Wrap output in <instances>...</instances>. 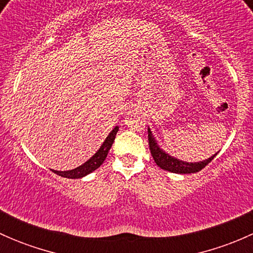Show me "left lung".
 <instances>
[{
    "instance_id": "1",
    "label": "left lung",
    "mask_w": 253,
    "mask_h": 253,
    "mask_svg": "<svg viewBox=\"0 0 253 253\" xmlns=\"http://www.w3.org/2000/svg\"><path fill=\"white\" fill-rule=\"evenodd\" d=\"M148 142H149V149L150 153H152V157L154 162L157 163L158 167L170 172H175V174H191V172L201 171L216 155L214 154L213 157L200 163H186L182 162V160H178L174 157H170L169 154H167V153L160 149L149 128H148Z\"/></svg>"
}]
</instances>
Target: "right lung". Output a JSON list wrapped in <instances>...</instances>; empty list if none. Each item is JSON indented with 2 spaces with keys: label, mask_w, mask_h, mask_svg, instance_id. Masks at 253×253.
I'll return each instance as SVG.
<instances>
[{
  "label": "right lung",
  "mask_w": 253,
  "mask_h": 253,
  "mask_svg": "<svg viewBox=\"0 0 253 253\" xmlns=\"http://www.w3.org/2000/svg\"><path fill=\"white\" fill-rule=\"evenodd\" d=\"M117 131H119V127H115L114 129L111 131V133L106 137L105 142L103 143V145L100 147V149L88 160V162L84 163L83 165L81 167L76 168L73 170H68V171H56V170H52L55 174H57L58 176H62V177H67V178H81L83 176L90 174L93 172L94 170L98 169L101 164L104 163V160L106 159L108 157V153L110 150L112 143L115 141V137H116Z\"/></svg>",
  "instance_id": "right-lung-1"
}]
</instances>
